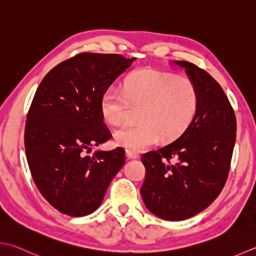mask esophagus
Instances as JSON below:
<instances>
[{
    "mask_svg": "<svg viewBox=\"0 0 256 256\" xmlns=\"http://www.w3.org/2000/svg\"><path fill=\"white\" fill-rule=\"evenodd\" d=\"M126 156L128 160H134V158H140V153L131 151V150H126Z\"/></svg>",
    "mask_w": 256,
    "mask_h": 256,
    "instance_id": "34e87169",
    "label": "esophagus"
}]
</instances>
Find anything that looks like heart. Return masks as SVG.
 <instances>
[{
  "label": "heart",
  "mask_w": 256,
  "mask_h": 256,
  "mask_svg": "<svg viewBox=\"0 0 256 256\" xmlns=\"http://www.w3.org/2000/svg\"><path fill=\"white\" fill-rule=\"evenodd\" d=\"M200 104L198 88L191 78L142 70L128 75L122 90H105L100 98V112L105 122L116 125L126 118L130 105L141 106L138 123L114 132L115 143L138 152L161 138L170 142L182 136L196 118Z\"/></svg>",
  "instance_id": "heart-1"
}]
</instances>
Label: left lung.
I'll use <instances>...</instances> for the list:
<instances>
[{
  "instance_id": "1",
  "label": "left lung",
  "mask_w": 256,
  "mask_h": 256,
  "mask_svg": "<svg viewBox=\"0 0 256 256\" xmlns=\"http://www.w3.org/2000/svg\"><path fill=\"white\" fill-rule=\"evenodd\" d=\"M175 64L185 68L198 88V116L182 136L141 158L146 171L143 201L153 214L168 221L192 218L218 196L228 176L236 138V118L221 85L193 63Z\"/></svg>"
}]
</instances>
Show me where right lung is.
Segmentation results:
<instances>
[{"label": "right lung", "mask_w": 256, "mask_h": 256, "mask_svg": "<svg viewBox=\"0 0 256 256\" xmlns=\"http://www.w3.org/2000/svg\"><path fill=\"white\" fill-rule=\"evenodd\" d=\"M134 61L120 54L80 53L40 83L25 123V153L35 185L58 212H94L125 164L122 148L88 153L111 138L100 98Z\"/></svg>", "instance_id": "1"}]
</instances>
